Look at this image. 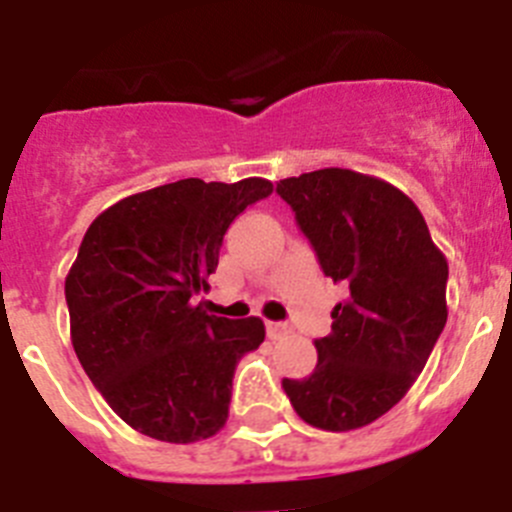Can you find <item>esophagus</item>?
Masks as SVG:
<instances>
[{"mask_svg": "<svg viewBox=\"0 0 512 512\" xmlns=\"http://www.w3.org/2000/svg\"><path fill=\"white\" fill-rule=\"evenodd\" d=\"M266 333H269V338H279V336H284V333H289V325L287 323H266Z\"/></svg>", "mask_w": 512, "mask_h": 512, "instance_id": "34e87169", "label": "esophagus"}]
</instances>
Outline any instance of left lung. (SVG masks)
Listing matches in <instances>:
<instances>
[{"label":"left lung","instance_id":"8db88e82","mask_svg":"<svg viewBox=\"0 0 512 512\" xmlns=\"http://www.w3.org/2000/svg\"><path fill=\"white\" fill-rule=\"evenodd\" d=\"M277 192L325 277L348 287L315 341L318 366L284 379L295 413L343 433L382 418L413 387L446 325L449 264L408 194L351 169L289 176Z\"/></svg>","mask_w":512,"mask_h":512}]
</instances>
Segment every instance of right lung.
Here are the masks:
<instances>
[{
    "mask_svg": "<svg viewBox=\"0 0 512 512\" xmlns=\"http://www.w3.org/2000/svg\"><path fill=\"white\" fill-rule=\"evenodd\" d=\"M271 182L179 179L130 194L89 225L66 277L71 343L112 410L143 436L194 443L228 420L235 366L264 343L259 318L197 305L223 235Z\"/></svg>",
    "mask_w": 512,
    "mask_h": 512,
    "instance_id": "1",
    "label": "right lung"
}]
</instances>
